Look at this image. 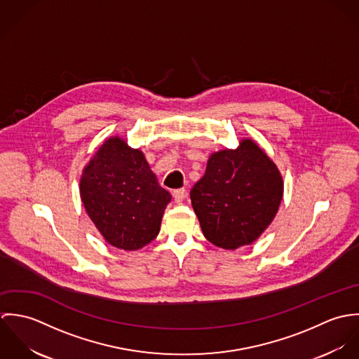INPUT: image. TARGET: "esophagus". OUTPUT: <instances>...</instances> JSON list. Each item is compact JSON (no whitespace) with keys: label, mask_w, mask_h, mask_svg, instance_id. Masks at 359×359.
<instances>
[{"label":"esophagus","mask_w":359,"mask_h":359,"mask_svg":"<svg viewBox=\"0 0 359 359\" xmlns=\"http://www.w3.org/2000/svg\"><path fill=\"white\" fill-rule=\"evenodd\" d=\"M172 198H174V201H175L177 203L184 202V199L187 198L185 189H175V191H172Z\"/></svg>","instance_id":"34e87169"}]
</instances>
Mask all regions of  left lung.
I'll list each match as a JSON object with an SVG mask.
<instances>
[{"mask_svg": "<svg viewBox=\"0 0 359 359\" xmlns=\"http://www.w3.org/2000/svg\"><path fill=\"white\" fill-rule=\"evenodd\" d=\"M283 198L278 165L256 142L210 154L205 175L191 191L205 239L235 250L252 245L273 221Z\"/></svg>", "mask_w": 359, "mask_h": 359, "instance_id": "8db88e82", "label": "left lung"}]
</instances>
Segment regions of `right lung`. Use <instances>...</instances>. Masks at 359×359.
I'll use <instances>...</instances> for the list:
<instances>
[{
	"label": "right lung",
	"mask_w": 359,
	"mask_h": 359,
	"mask_svg": "<svg viewBox=\"0 0 359 359\" xmlns=\"http://www.w3.org/2000/svg\"><path fill=\"white\" fill-rule=\"evenodd\" d=\"M80 198L103 239L128 252L142 249L158 235L171 202L145 154L118 135L104 140L83 168Z\"/></svg>",
	"instance_id": "obj_1"
}]
</instances>
